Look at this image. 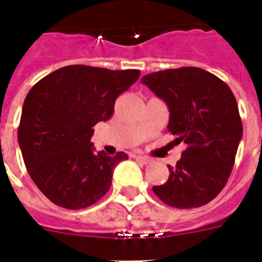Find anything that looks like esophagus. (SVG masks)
I'll return each mask as SVG.
<instances>
[{"instance_id": "34e87169", "label": "esophagus", "mask_w": 262, "mask_h": 262, "mask_svg": "<svg viewBox=\"0 0 262 262\" xmlns=\"http://www.w3.org/2000/svg\"><path fill=\"white\" fill-rule=\"evenodd\" d=\"M136 159H138V161H140L142 164H145V165L151 163V159L147 156H136Z\"/></svg>"}]
</instances>
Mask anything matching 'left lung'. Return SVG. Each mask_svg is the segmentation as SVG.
Returning <instances> with one entry per match:
<instances>
[{
	"instance_id": "1",
	"label": "left lung",
	"mask_w": 262,
	"mask_h": 262,
	"mask_svg": "<svg viewBox=\"0 0 262 262\" xmlns=\"http://www.w3.org/2000/svg\"><path fill=\"white\" fill-rule=\"evenodd\" d=\"M169 108L168 129L185 143L168 181L152 190L165 205L193 209L211 202L226 186L243 136L237 102L230 86L196 67L154 72L142 78Z\"/></svg>"
}]
</instances>
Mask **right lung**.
Returning <instances> with one entry per match:
<instances>
[{
    "instance_id": "1",
    "label": "right lung",
    "mask_w": 262,
    "mask_h": 262,
    "mask_svg": "<svg viewBox=\"0 0 262 262\" xmlns=\"http://www.w3.org/2000/svg\"><path fill=\"white\" fill-rule=\"evenodd\" d=\"M139 76L138 69L68 66L31 88L23 102L18 143L30 177L51 202L80 210L107 193L114 168L128 156L94 154L93 127L110 119L115 99Z\"/></svg>"
}]
</instances>
